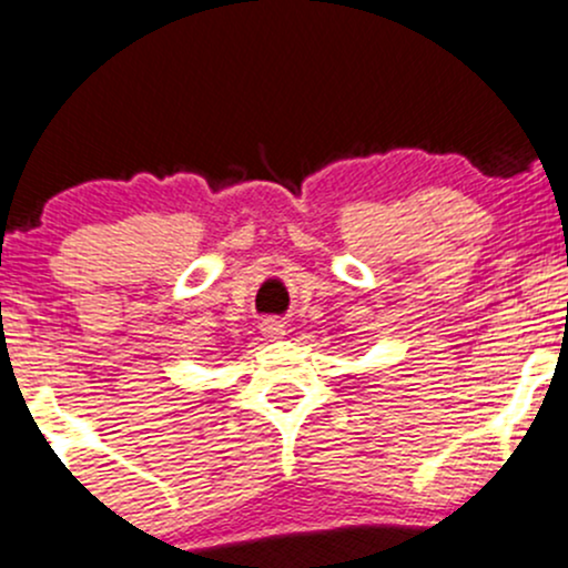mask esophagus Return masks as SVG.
I'll list each match as a JSON object with an SVG mask.
<instances>
[{
	"mask_svg": "<svg viewBox=\"0 0 568 568\" xmlns=\"http://www.w3.org/2000/svg\"><path fill=\"white\" fill-rule=\"evenodd\" d=\"M263 335L266 337H283L285 335V324L283 321H277V318H266L263 321Z\"/></svg>",
	"mask_w": 568,
	"mask_h": 568,
	"instance_id": "esophagus-1",
	"label": "esophagus"
}]
</instances>
